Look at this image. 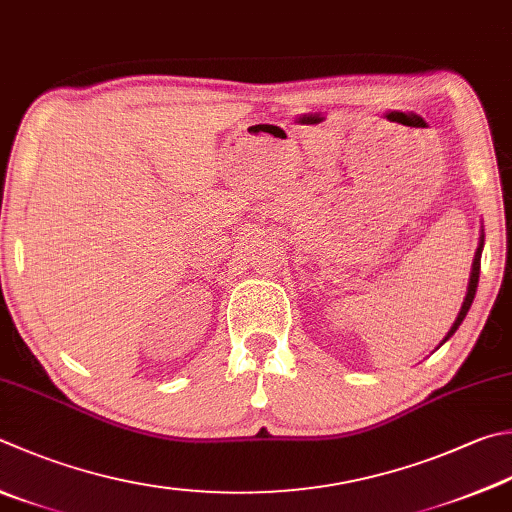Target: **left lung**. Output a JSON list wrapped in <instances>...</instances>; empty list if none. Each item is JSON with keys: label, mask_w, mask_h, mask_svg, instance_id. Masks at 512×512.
Masks as SVG:
<instances>
[{"label": "left lung", "mask_w": 512, "mask_h": 512, "mask_svg": "<svg viewBox=\"0 0 512 512\" xmlns=\"http://www.w3.org/2000/svg\"><path fill=\"white\" fill-rule=\"evenodd\" d=\"M481 249H484V229H481V236H479V247H477V252H475V260H472V269H470V281H468V292H466V298H464V305H461V310H459V314H457V318H455V323H452L450 332L446 334V339L441 341V345L446 343V341L450 339V336L459 330V325L464 323V318H466V314H468V310H470L472 301H475V292H477V283H479V267H481Z\"/></svg>", "instance_id": "left-lung-1"}]
</instances>
